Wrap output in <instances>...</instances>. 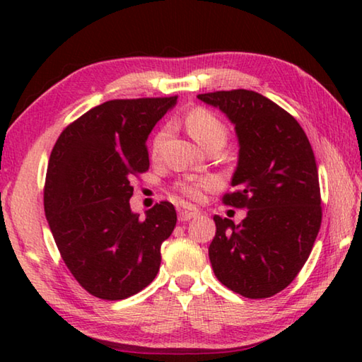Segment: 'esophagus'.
I'll use <instances>...</instances> for the list:
<instances>
[{
    "instance_id": "34e87169",
    "label": "esophagus",
    "mask_w": 362,
    "mask_h": 362,
    "mask_svg": "<svg viewBox=\"0 0 362 362\" xmlns=\"http://www.w3.org/2000/svg\"><path fill=\"white\" fill-rule=\"evenodd\" d=\"M199 216V211L196 209V207L193 206H182L179 207V220H182V222H187V220L189 218H194Z\"/></svg>"
}]
</instances>
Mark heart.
Here are the masks:
<instances>
[{"instance_id": "heart-1", "label": "heart", "mask_w": 362, "mask_h": 362, "mask_svg": "<svg viewBox=\"0 0 362 362\" xmlns=\"http://www.w3.org/2000/svg\"><path fill=\"white\" fill-rule=\"evenodd\" d=\"M185 127L187 132L189 134L194 142H198L201 146H204L207 144L214 142V140H223L226 139V127L222 121H220L216 115L206 108H194L185 116ZM168 136V127H163L156 132V136L153 137L151 142V153L153 155H158L159 148L164 142V139ZM214 180L212 179H188L183 180L179 188L182 189V193H185L187 196L193 199H201L203 194L207 192V189L212 188Z\"/></svg>"}]
</instances>
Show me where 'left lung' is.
I'll return each mask as SVG.
<instances>
[{"label":"left lung","mask_w":362,"mask_h":362,"mask_svg":"<svg viewBox=\"0 0 362 362\" xmlns=\"http://www.w3.org/2000/svg\"><path fill=\"white\" fill-rule=\"evenodd\" d=\"M235 126L240 155L223 203L246 207L241 223L214 216L209 259L217 279L247 298L289 286L308 260L321 226L315 153L297 119L247 89L199 94Z\"/></svg>","instance_id":"8db88e82"}]
</instances>
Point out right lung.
I'll list each match as a JSON object with an SVG mask.
<instances>
[{"instance_id": "1", "label": "right lung", "mask_w": 362, "mask_h": 362, "mask_svg": "<svg viewBox=\"0 0 362 362\" xmlns=\"http://www.w3.org/2000/svg\"><path fill=\"white\" fill-rule=\"evenodd\" d=\"M174 97L108 100L66 126L49 158L45 212L59 252L86 291L122 300L159 272L177 223L168 201L131 211L134 177L150 168L146 139Z\"/></svg>"}]
</instances>
